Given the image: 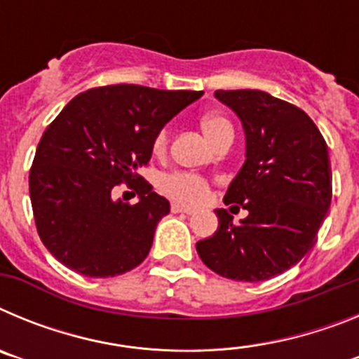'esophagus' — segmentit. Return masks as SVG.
I'll list each match as a JSON object with an SVG mask.
<instances>
[{"label":"esophagus","instance_id":"esophagus-1","mask_svg":"<svg viewBox=\"0 0 359 359\" xmlns=\"http://www.w3.org/2000/svg\"><path fill=\"white\" fill-rule=\"evenodd\" d=\"M170 210L174 212V214H194V208L190 207H185V205H180V203H172V207H170Z\"/></svg>","mask_w":359,"mask_h":359}]
</instances>
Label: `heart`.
<instances>
[{"mask_svg": "<svg viewBox=\"0 0 359 359\" xmlns=\"http://www.w3.org/2000/svg\"><path fill=\"white\" fill-rule=\"evenodd\" d=\"M201 129L205 133L208 140L212 144H217L223 136L233 135V128L224 116L221 115H205L201 118ZM169 145V129L163 128L158 131L152 142V151L154 154L161 156L167 151ZM160 189L163 190L165 194L169 198L176 199V201L189 203V205H198V203L205 201L208 196V182L203 176L190 172H172L161 177Z\"/></svg>", "mask_w": 359, "mask_h": 359, "instance_id": "b5f03b06", "label": "heart"}]
</instances>
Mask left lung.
<instances>
[{
  "mask_svg": "<svg viewBox=\"0 0 359 359\" xmlns=\"http://www.w3.org/2000/svg\"><path fill=\"white\" fill-rule=\"evenodd\" d=\"M214 97L243 122L246 160L224 203H239L248 217L236 224L217 208V231L196 250L221 277L268 280L315 244L332 198L327 144L300 107L266 91L217 90Z\"/></svg>",
  "mask_w": 359,
  "mask_h": 359,
  "instance_id": "obj_1",
  "label": "left lung"
}]
</instances>
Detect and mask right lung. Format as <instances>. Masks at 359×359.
<instances>
[{
	"mask_svg": "<svg viewBox=\"0 0 359 359\" xmlns=\"http://www.w3.org/2000/svg\"><path fill=\"white\" fill-rule=\"evenodd\" d=\"M201 95L115 84L66 104L41 136L28 177L37 233L57 261L95 278L144 262L170 205L138 169L158 131ZM120 182L135 189L138 203L112 199Z\"/></svg>",
	"mask_w": 359,
	"mask_h": 359,
	"instance_id": "add662e5",
	"label": "right lung"
}]
</instances>
